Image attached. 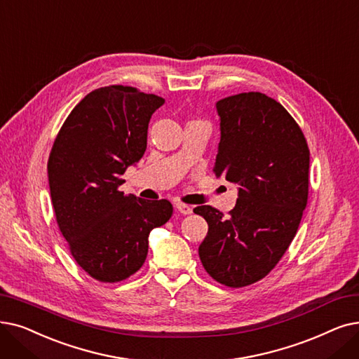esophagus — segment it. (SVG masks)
Masks as SVG:
<instances>
[{"label": "esophagus", "mask_w": 359, "mask_h": 359, "mask_svg": "<svg viewBox=\"0 0 359 359\" xmlns=\"http://www.w3.org/2000/svg\"><path fill=\"white\" fill-rule=\"evenodd\" d=\"M176 210H177L179 212L184 214V215H188V214H192V211H194V208H192V207H189V205H186V204H182V202H177V204H176Z\"/></svg>", "instance_id": "obj_1"}]
</instances>
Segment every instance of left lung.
Wrapping results in <instances>:
<instances>
[{
  "label": "left lung",
  "mask_w": 359,
  "mask_h": 359,
  "mask_svg": "<svg viewBox=\"0 0 359 359\" xmlns=\"http://www.w3.org/2000/svg\"><path fill=\"white\" fill-rule=\"evenodd\" d=\"M220 144L212 171L238 183L236 205H202L208 233L199 245L207 273L229 287L266 277L299 227L308 199L309 149L298 123L276 100L242 92L217 101Z\"/></svg>",
  "instance_id": "8db88e82"
}]
</instances>
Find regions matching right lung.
Wrapping results in <instances>:
<instances>
[{"instance_id": "right-lung-1", "label": "right lung", "mask_w": 359, "mask_h": 359, "mask_svg": "<svg viewBox=\"0 0 359 359\" xmlns=\"http://www.w3.org/2000/svg\"><path fill=\"white\" fill-rule=\"evenodd\" d=\"M164 102L130 86L95 89L73 108L53 145L48 180L60 231L76 262L100 282L141 269L151 230L173 214L167 199L118 191L121 175L144 157L151 116Z\"/></svg>"}]
</instances>
